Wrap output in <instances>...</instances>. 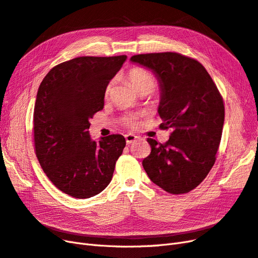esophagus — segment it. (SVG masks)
<instances>
[{
  "label": "esophagus",
  "mask_w": 258,
  "mask_h": 258,
  "mask_svg": "<svg viewBox=\"0 0 258 258\" xmlns=\"http://www.w3.org/2000/svg\"><path fill=\"white\" fill-rule=\"evenodd\" d=\"M138 139V136L134 135V134H127L125 135V141H126V144L127 145H131L132 143H134L135 141H137Z\"/></svg>",
  "instance_id": "obj_1"
}]
</instances>
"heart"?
Instances as JSON below:
<instances>
[{
	"instance_id": "1",
	"label": "heart",
	"mask_w": 258,
	"mask_h": 258,
	"mask_svg": "<svg viewBox=\"0 0 258 258\" xmlns=\"http://www.w3.org/2000/svg\"><path fill=\"white\" fill-rule=\"evenodd\" d=\"M127 77H128L130 82L135 87V90L137 92L146 90V88L151 92L153 90V87L156 86V79H154V77L150 72H148L143 68L131 69ZM111 86H112L111 82L107 85V88H106L107 95L110 93V91H111ZM124 123L126 125H130V126H135L136 119L134 116H127L124 119Z\"/></svg>"
}]
</instances>
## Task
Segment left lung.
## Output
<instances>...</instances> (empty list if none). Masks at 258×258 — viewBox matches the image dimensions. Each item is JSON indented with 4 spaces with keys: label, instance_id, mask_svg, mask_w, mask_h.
Returning <instances> with one entry per match:
<instances>
[{
    "label": "left lung",
    "instance_id": "1",
    "mask_svg": "<svg viewBox=\"0 0 258 258\" xmlns=\"http://www.w3.org/2000/svg\"><path fill=\"white\" fill-rule=\"evenodd\" d=\"M131 61L153 72L160 87L161 128H172L165 144L148 138L151 152L143 166L152 182L173 195L187 194L215 163L225 107L209 72L178 53L141 54Z\"/></svg>",
    "mask_w": 258,
    "mask_h": 258
}]
</instances>
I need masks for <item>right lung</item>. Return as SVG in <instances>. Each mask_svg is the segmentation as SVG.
I'll use <instances>...</instances> for the list:
<instances>
[{
  "label": "right lung",
  "instance_id": "add662e5",
  "mask_svg": "<svg viewBox=\"0 0 258 258\" xmlns=\"http://www.w3.org/2000/svg\"><path fill=\"white\" fill-rule=\"evenodd\" d=\"M126 56H84L57 64L36 94L35 154L54 185L77 199L100 194L112 179L122 154V135L91 138L90 120L104 108L107 85Z\"/></svg>",
  "mask_w": 258,
  "mask_h": 258
}]
</instances>
